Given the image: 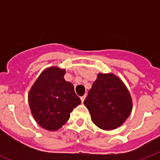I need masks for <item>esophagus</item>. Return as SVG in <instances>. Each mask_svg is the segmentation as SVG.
<instances>
[{"mask_svg": "<svg viewBox=\"0 0 160 160\" xmlns=\"http://www.w3.org/2000/svg\"><path fill=\"white\" fill-rule=\"evenodd\" d=\"M85 97H86V94H85V95H82V96L80 97V100H81V101H82V102H84V100H85Z\"/></svg>", "mask_w": 160, "mask_h": 160, "instance_id": "esophagus-1", "label": "esophagus"}]
</instances>
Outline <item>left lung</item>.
Returning a JSON list of instances; mask_svg holds the SVG:
<instances>
[{
    "label": "left lung",
    "mask_w": 160,
    "mask_h": 160,
    "mask_svg": "<svg viewBox=\"0 0 160 160\" xmlns=\"http://www.w3.org/2000/svg\"><path fill=\"white\" fill-rule=\"evenodd\" d=\"M84 104L99 128L106 130L120 126L130 114L132 100L126 86L112 74H99Z\"/></svg>",
    "instance_id": "1"
}]
</instances>
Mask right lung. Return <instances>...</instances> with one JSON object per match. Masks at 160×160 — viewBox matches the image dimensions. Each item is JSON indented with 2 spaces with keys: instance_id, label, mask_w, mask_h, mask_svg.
<instances>
[{
  "instance_id": "obj_1",
  "label": "right lung",
  "mask_w": 160,
  "mask_h": 160,
  "mask_svg": "<svg viewBox=\"0 0 160 160\" xmlns=\"http://www.w3.org/2000/svg\"><path fill=\"white\" fill-rule=\"evenodd\" d=\"M65 70L51 67L44 70L31 87L28 100L32 115L42 128L57 130L67 122L70 112L81 100L70 82L65 81Z\"/></svg>"
}]
</instances>
